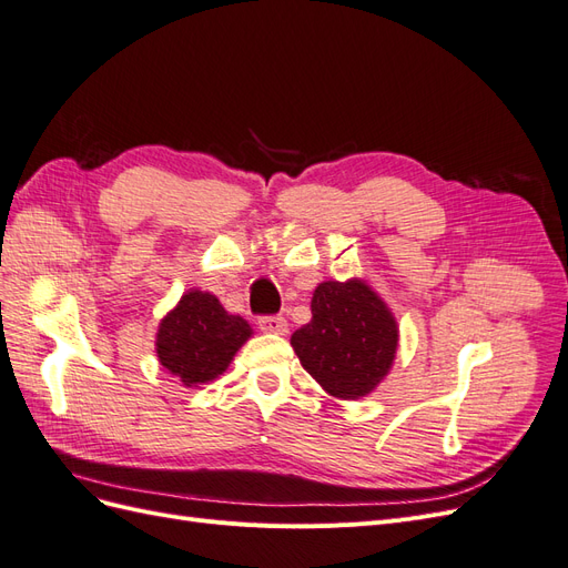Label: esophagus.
<instances>
[{
    "label": "esophagus",
    "instance_id": "1",
    "mask_svg": "<svg viewBox=\"0 0 568 568\" xmlns=\"http://www.w3.org/2000/svg\"><path fill=\"white\" fill-rule=\"evenodd\" d=\"M286 320L280 315H265L257 320V329L265 334H286Z\"/></svg>",
    "mask_w": 568,
    "mask_h": 568
}]
</instances>
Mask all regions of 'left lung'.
I'll use <instances>...</instances> for the list:
<instances>
[{
	"label": "left lung",
	"mask_w": 568,
	"mask_h": 568,
	"mask_svg": "<svg viewBox=\"0 0 568 568\" xmlns=\"http://www.w3.org/2000/svg\"><path fill=\"white\" fill-rule=\"evenodd\" d=\"M313 320L291 336L301 365L341 400L372 393L398 351V324L388 305L363 280L322 282L313 294Z\"/></svg>",
	"instance_id": "left-lung-1"
}]
</instances>
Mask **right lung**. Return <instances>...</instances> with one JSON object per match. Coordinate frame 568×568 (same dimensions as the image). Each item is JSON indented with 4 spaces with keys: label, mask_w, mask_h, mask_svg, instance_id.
<instances>
[{
    "label": "right lung",
    "mask_w": 568,
    "mask_h": 568,
    "mask_svg": "<svg viewBox=\"0 0 568 568\" xmlns=\"http://www.w3.org/2000/svg\"><path fill=\"white\" fill-rule=\"evenodd\" d=\"M251 334L244 317L230 315L209 291L192 288L159 324V363L184 386L209 384L230 367Z\"/></svg>",
    "instance_id": "right-lung-1"
}]
</instances>
